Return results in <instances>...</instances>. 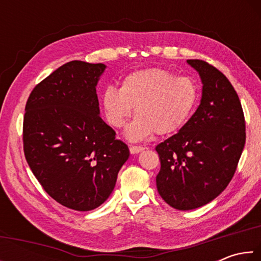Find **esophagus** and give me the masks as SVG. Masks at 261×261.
<instances>
[{
  "label": "esophagus",
  "instance_id": "esophagus-1",
  "mask_svg": "<svg viewBox=\"0 0 261 261\" xmlns=\"http://www.w3.org/2000/svg\"><path fill=\"white\" fill-rule=\"evenodd\" d=\"M130 153L131 154H137L141 151H144V147L143 146H130Z\"/></svg>",
  "mask_w": 261,
  "mask_h": 261
}]
</instances>
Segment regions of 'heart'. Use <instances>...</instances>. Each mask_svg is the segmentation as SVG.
<instances>
[{
    "mask_svg": "<svg viewBox=\"0 0 261 261\" xmlns=\"http://www.w3.org/2000/svg\"><path fill=\"white\" fill-rule=\"evenodd\" d=\"M199 99L197 82L189 76H176L165 68L137 70L122 79L120 88L109 86L101 96L110 125L120 129L131 116L127 139L139 141L154 132L158 136L175 134L191 116Z\"/></svg>",
    "mask_w": 261,
    "mask_h": 261,
    "instance_id": "1",
    "label": "heart"
}]
</instances>
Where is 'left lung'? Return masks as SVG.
Here are the masks:
<instances>
[{"mask_svg":"<svg viewBox=\"0 0 261 261\" xmlns=\"http://www.w3.org/2000/svg\"><path fill=\"white\" fill-rule=\"evenodd\" d=\"M202 83L199 107L177 134L159 144V194L179 211L201 207L228 187L245 145L240 98L224 74L205 61L188 60Z\"/></svg>","mask_w":261,"mask_h":261,"instance_id":"left-lung-1","label":"left lung"}]
</instances>
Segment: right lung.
<instances>
[{
  "instance_id": "add662e5",
  "label": "right lung",
  "mask_w": 261,
  "mask_h": 261,
  "mask_svg": "<svg viewBox=\"0 0 261 261\" xmlns=\"http://www.w3.org/2000/svg\"><path fill=\"white\" fill-rule=\"evenodd\" d=\"M102 63L68 62L33 88L25 107L26 161L53 199L91 211L108 199L130 152L100 117Z\"/></svg>"
}]
</instances>
